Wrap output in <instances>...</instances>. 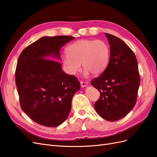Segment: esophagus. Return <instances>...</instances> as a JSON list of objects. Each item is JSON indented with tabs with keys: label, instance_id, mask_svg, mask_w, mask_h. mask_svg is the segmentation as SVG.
<instances>
[{
	"label": "esophagus",
	"instance_id": "obj_1",
	"mask_svg": "<svg viewBox=\"0 0 157 157\" xmlns=\"http://www.w3.org/2000/svg\"><path fill=\"white\" fill-rule=\"evenodd\" d=\"M87 82H85V81H82V80H81V81H80V85H81V86L82 87H85V86H87Z\"/></svg>",
	"mask_w": 157,
	"mask_h": 157
}]
</instances>
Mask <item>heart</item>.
Listing matches in <instances>:
<instances>
[{"label":"heart","instance_id":"b5f03b06","mask_svg":"<svg viewBox=\"0 0 157 157\" xmlns=\"http://www.w3.org/2000/svg\"><path fill=\"white\" fill-rule=\"evenodd\" d=\"M67 54L61 56V61L67 73L75 75L80 69L84 73L94 75L102 73L107 68L110 59V48L101 40H80L70 44Z\"/></svg>","mask_w":157,"mask_h":157}]
</instances>
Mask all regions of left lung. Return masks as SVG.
Wrapping results in <instances>:
<instances>
[{"label": "left lung", "mask_w": 157, "mask_h": 157, "mask_svg": "<svg viewBox=\"0 0 157 157\" xmlns=\"http://www.w3.org/2000/svg\"><path fill=\"white\" fill-rule=\"evenodd\" d=\"M110 44V59L101 75L91 84L100 92L94 107L98 115L109 121L125 117L136 105L140 77L136 57L124 41L105 33Z\"/></svg>", "instance_id": "8db88e82"}]
</instances>
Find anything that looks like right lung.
<instances>
[{
  "label": "right lung",
  "mask_w": 157,
  "mask_h": 157,
  "mask_svg": "<svg viewBox=\"0 0 157 157\" xmlns=\"http://www.w3.org/2000/svg\"><path fill=\"white\" fill-rule=\"evenodd\" d=\"M74 39L43 36L19 56L15 76L20 106L42 126L62 124L69 116L73 96L80 88L77 77L64 73L59 61L50 59H60V48Z\"/></svg>",
  "instance_id": "add662e5"
}]
</instances>
